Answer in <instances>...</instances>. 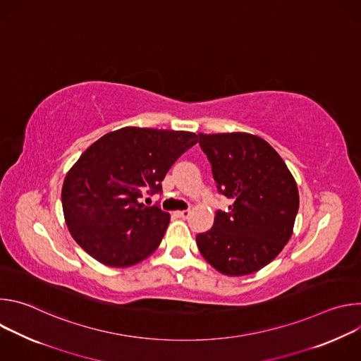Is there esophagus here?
I'll list each match as a JSON object with an SVG mask.
<instances>
[{
    "mask_svg": "<svg viewBox=\"0 0 361 361\" xmlns=\"http://www.w3.org/2000/svg\"><path fill=\"white\" fill-rule=\"evenodd\" d=\"M176 214L180 217V219H188L191 212L190 210H183V212H176Z\"/></svg>",
    "mask_w": 361,
    "mask_h": 361,
    "instance_id": "obj_1",
    "label": "esophagus"
}]
</instances>
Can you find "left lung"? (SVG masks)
<instances>
[{"mask_svg":"<svg viewBox=\"0 0 361 361\" xmlns=\"http://www.w3.org/2000/svg\"><path fill=\"white\" fill-rule=\"evenodd\" d=\"M219 191L233 200L197 235L201 255L224 276L255 273L288 243L298 212L297 183L279 152L248 133L198 134Z\"/></svg>","mask_w":361,"mask_h":361,"instance_id":"8db88e82","label":"left lung"}]
</instances>
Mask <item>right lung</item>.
I'll use <instances>...</instances> for the list:
<instances>
[{
    "mask_svg": "<svg viewBox=\"0 0 361 361\" xmlns=\"http://www.w3.org/2000/svg\"><path fill=\"white\" fill-rule=\"evenodd\" d=\"M197 134L124 127L92 142L68 170L63 212L70 234L94 260L130 267L160 245L170 214L140 198L161 192V181Z\"/></svg>",
    "mask_w": 361,
    "mask_h": 361,
    "instance_id": "1",
    "label": "right lung"
}]
</instances>
